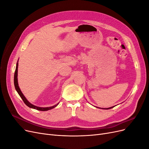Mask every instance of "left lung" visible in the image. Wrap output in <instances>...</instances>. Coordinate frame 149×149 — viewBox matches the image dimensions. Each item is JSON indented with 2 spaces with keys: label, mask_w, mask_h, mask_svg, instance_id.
<instances>
[{
  "label": "left lung",
  "mask_w": 149,
  "mask_h": 149,
  "mask_svg": "<svg viewBox=\"0 0 149 149\" xmlns=\"http://www.w3.org/2000/svg\"><path fill=\"white\" fill-rule=\"evenodd\" d=\"M114 106H112V107H109V108H106V109H111V108H112V107H114Z\"/></svg>",
  "instance_id": "1"
}]
</instances>
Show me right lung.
I'll list each match as a JSON object with an SVG mask.
<instances>
[{"mask_svg": "<svg viewBox=\"0 0 149 149\" xmlns=\"http://www.w3.org/2000/svg\"><path fill=\"white\" fill-rule=\"evenodd\" d=\"M18 65H19V64H18V61H17V65H16V69H15V74H14V86H15V88L16 91H17L18 94H19V96H20V97L22 99V100H23V101L24 102V103L25 104H26V106H27L28 107H30V108H33V109H37V110H38V111H48V110L52 109H53V108H54V107H55L56 106H57L58 104V103L56 104V105L51 106V107H38V106H36L33 105L32 104H31L30 102H29L27 101V100H26V99L25 98V97L24 96L23 93H22V91H20V88H19V84H18V80H17Z\"/></svg>", "mask_w": 149, "mask_h": 149, "instance_id": "1", "label": "right lung"}]
</instances>
